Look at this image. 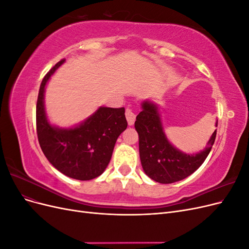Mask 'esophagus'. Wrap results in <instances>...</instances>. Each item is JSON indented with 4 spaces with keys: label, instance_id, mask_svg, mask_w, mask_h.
Here are the masks:
<instances>
[{
    "label": "esophagus",
    "instance_id": "esophagus-1",
    "mask_svg": "<svg viewBox=\"0 0 249 249\" xmlns=\"http://www.w3.org/2000/svg\"><path fill=\"white\" fill-rule=\"evenodd\" d=\"M125 117H126L127 124H129V125H133L134 123H135V119H136V115H135V113L133 112L132 109L127 108L125 110Z\"/></svg>",
    "mask_w": 249,
    "mask_h": 249
}]
</instances>
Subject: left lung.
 Masks as SVG:
<instances>
[{
	"instance_id": "1",
	"label": "left lung",
	"mask_w": 249,
	"mask_h": 249,
	"mask_svg": "<svg viewBox=\"0 0 249 249\" xmlns=\"http://www.w3.org/2000/svg\"><path fill=\"white\" fill-rule=\"evenodd\" d=\"M142 111L135 122L139 135V155L145 175L161 184L182 180L197 170L205 162L215 142L216 130L207 147L197 154H186L173 146L165 135L159 107L154 102L144 101ZM218 122H216L217 126Z\"/></svg>"
}]
</instances>
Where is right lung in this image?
<instances>
[{
	"mask_svg": "<svg viewBox=\"0 0 249 249\" xmlns=\"http://www.w3.org/2000/svg\"><path fill=\"white\" fill-rule=\"evenodd\" d=\"M59 61L44 76L36 105L37 137L49 162L66 177L89 180L101 176L111 160L118 136L127 126L124 108L100 107L72 127L50 124L44 108L46 85L64 63Z\"/></svg>",
	"mask_w": 249,
	"mask_h": 249,
	"instance_id": "obj_1",
	"label": "right lung"
}]
</instances>
